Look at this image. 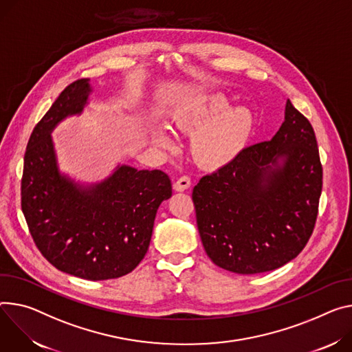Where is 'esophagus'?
<instances>
[{"mask_svg":"<svg viewBox=\"0 0 352 352\" xmlns=\"http://www.w3.org/2000/svg\"><path fill=\"white\" fill-rule=\"evenodd\" d=\"M190 186V178L188 175H182L181 178H178L175 182H174V189L175 190H179V192H182V190L188 189Z\"/></svg>","mask_w":352,"mask_h":352,"instance_id":"1","label":"esophagus"}]
</instances>
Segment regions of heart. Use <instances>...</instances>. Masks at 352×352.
<instances>
[{
  "instance_id": "heart-1",
  "label": "heart",
  "mask_w": 352,
  "mask_h": 352,
  "mask_svg": "<svg viewBox=\"0 0 352 352\" xmlns=\"http://www.w3.org/2000/svg\"><path fill=\"white\" fill-rule=\"evenodd\" d=\"M230 101L221 94L190 98L178 104L171 115V124L182 132H194L190 153L198 166L216 170L232 163L243 151L252 133L254 116L244 107L229 108ZM153 142L170 147L164 131H154Z\"/></svg>"
}]
</instances>
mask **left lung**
I'll list each match as a JSON object with an SVG mask.
<instances>
[{
    "label": "left lung",
    "mask_w": 352,
    "mask_h": 352,
    "mask_svg": "<svg viewBox=\"0 0 352 352\" xmlns=\"http://www.w3.org/2000/svg\"><path fill=\"white\" fill-rule=\"evenodd\" d=\"M322 186L314 131L287 100L271 140L243 148L195 185L192 201L208 257L244 275L296 258L313 233Z\"/></svg>",
    "instance_id": "8db88e82"
}]
</instances>
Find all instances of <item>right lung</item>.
Instances as JSON below:
<instances>
[{
	"instance_id": "1",
	"label": "right lung",
	"mask_w": 352,
	"mask_h": 352,
	"mask_svg": "<svg viewBox=\"0 0 352 352\" xmlns=\"http://www.w3.org/2000/svg\"><path fill=\"white\" fill-rule=\"evenodd\" d=\"M89 92L87 78L72 82L35 126L23 158L21 206L32 239L53 267L104 280L132 272L144 258L157 209L173 188L166 173L129 166L88 186L60 174L50 133L82 112Z\"/></svg>"
}]
</instances>
